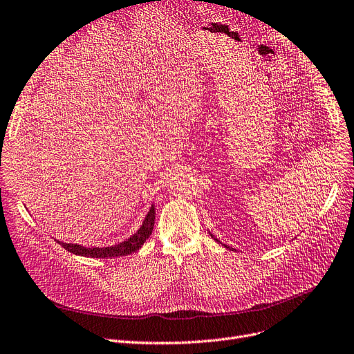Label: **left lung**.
Returning a JSON list of instances; mask_svg holds the SVG:
<instances>
[{
  "mask_svg": "<svg viewBox=\"0 0 354 354\" xmlns=\"http://www.w3.org/2000/svg\"><path fill=\"white\" fill-rule=\"evenodd\" d=\"M212 236H214V235H212ZM215 239H216V238H215ZM216 241H218V239H216ZM218 243H219V241H218ZM225 247H226V245H225ZM226 248H230V247H226ZM230 250H231V248H230Z\"/></svg>",
  "mask_w": 354,
  "mask_h": 354,
  "instance_id": "1",
  "label": "left lung"
}]
</instances>
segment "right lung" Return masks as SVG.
I'll return each instance as SVG.
<instances>
[{"instance_id": "right-lung-1", "label": "right lung", "mask_w": 354, "mask_h": 354, "mask_svg": "<svg viewBox=\"0 0 354 354\" xmlns=\"http://www.w3.org/2000/svg\"><path fill=\"white\" fill-rule=\"evenodd\" d=\"M153 222H155V209L151 206L148 215L140 226L139 231L133 234L129 239H126L124 243H120L118 245L113 247H104V248H87L82 245L77 244H66V243H59L65 250L69 252L77 254V256H84V257H91V259H115V257H122V256H128V254H132L138 251L140 247L144 245V243L149 238L152 234L153 228Z\"/></svg>"}]
</instances>
